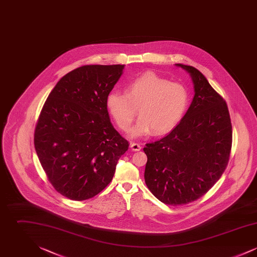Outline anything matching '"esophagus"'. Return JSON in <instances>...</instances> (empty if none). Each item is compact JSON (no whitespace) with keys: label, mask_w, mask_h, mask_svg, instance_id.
Listing matches in <instances>:
<instances>
[{"label":"esophagus","mask_w":257,"mask_h":257,"mask_svg":"<svg viewBox=\"0 0 257 257\" xmlns=\"http://www.w3.org/2000/svg\"><path fill=\"white\" fill-rule=\"evenodd\" d=\"M130 147H131V150H133V151H140L142 149V147L136 143H131Z\"/></svg>","instance_id":"34e87169"}]
</instances>
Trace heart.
<instances>
[{
  "instance_id": "1",
  "label": "heart",
  "mask_w": 257,
  "mask_h": 257,
  "mask_svg": "<svg viewBox=\"0 0 257 257\" xmlns=\"http://www.w3.org/2000/svg\"><path fill=\"white\" fill-rule=\"evenodd\" d=\"M106 105L123 131L130 128L139 110L140 118L130 130L131 138L145 137L152 132L163 135L182 119L189 105V91L180 83L147 72L128 85L126 93L110 92Z\"/></svg>"
}]
</instances>
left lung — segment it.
<instances>
[{"label":"left lung","mask_w":257,"mask_h":257,"mask_svg":"<svg viewBox=\"0 0 257 257\" xmlns=\"http://www.w3.org/2000/svg\"><path fill=\"white\" fill-rule=\"evenodd\" d=\"M189 73L195 95L171 133L144 148L145 180L160 201L181 205L195 201L219 180L232 144V126L226 103L205 76L190 65L175 63Z\"/></svg>","instance_id":"left-lung-1"}]
</instances>
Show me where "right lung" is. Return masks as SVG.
Instances as JSON below:
<instances>
[{
  "mask_svg": "<svg viewBox=\"0 0 257 257\" xmlns=\"http://www.w3.org/2000/svg\"><path fill=\"white\" fill-rule=\"evenodd\" d=\"M124 64L84 65L64 75L41 110L35 147L51 184L73 200L104 190L129 147L110 123L106 99Z\"/></svg>",
  "mask_w": 257,
  "mask_h": 257,
  "instance_id": "right-lung-1",
  "label": "right lung"
}]
</instances>
